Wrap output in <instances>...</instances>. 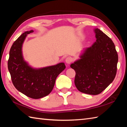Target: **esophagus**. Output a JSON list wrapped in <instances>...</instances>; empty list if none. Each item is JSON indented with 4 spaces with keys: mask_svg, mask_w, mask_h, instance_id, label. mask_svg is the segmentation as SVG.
<instances>
[{
    "mask_svg": "<svg viewBox=\"0 0 127 127\" xmlns=\"http://www.w3.org/2000/svg\"><path fill=\"white\" fill-rule=\"evenodd\" d=\"M72 59L71 58V57H67L66 58V60H65V62L66 63V64L67 65L70 64L72 62Z\"/></svg>",
    "mask_w": 127,
    "mask_h": 127,
    "instance_id": "1",
    "label": "esophagus"
}]
</instances>
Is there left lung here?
I'll return each mask as SVG.
<instances>
[{"label":"left lung","instance_id":"8db88e82","mask_svg":"<svg viewBox=\"0 0 127 127\" xmlns=\"http://www.w3.org/2000/svg\"><path fill=\"white\" fill-rule=\"evenodd\" d=\"M96 41L87 48L81 59L70 65L75 71V84L81 92L96 95L112 83L117 72L118 55L113 41L98 29Z\"/></svg>","mask_w":127,"mask_h":127}]
</instances>
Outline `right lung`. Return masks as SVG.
<instances>
[{
    "instance_id": "1",
    "label": "right lung",
    "mask_w": 127,
    "mask_h": 127,
    "mask_svg": "<svg viewBox=\"0 0 127 127\" xmlns=\"http://www.w3.org/2000/svg\"><path fill=\"white\" fill-rule=\"evenodd\" d=\"M33 30L26 31L13 43L10 50L8 69L12 82L20 93L31 98L38 99L51 92L56 79L65 68L64 63L40 69H33L24 60L22 45L27 34Z\"/></svg>"
}]
</instances>
